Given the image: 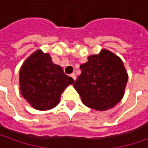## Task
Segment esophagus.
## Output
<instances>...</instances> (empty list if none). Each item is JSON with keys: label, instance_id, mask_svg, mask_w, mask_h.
<instances>
[{"label": "esophagus", "instance_id": "1", "mask_svg": "<svg viewBox=\"0 0 148 148\" xmlns=\"http://www.w3.org/2000/svg\"><path fill=\"white\" fill-rule=\"evenodd\" d=\"M70 77H71V78L74 80V81H75V80H76V78H77V77H76V74H75V73H71V75H70Z\"/></svg>", "mask_w": 148, "mask_h": 148}]
</instances>
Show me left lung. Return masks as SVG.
<instances>
[{
  "label": "left lung",
  "instance_id": "1",
  "mask_svg": "<svg viewBox=\"0 0 148 148\" xmlns=\"http://www.w3.org/2000/svg\"><path fill=\"white\" fill-rule=\"evenodd\" d=\"M73 86L83 104L96 110H107L123 96L128 74L122 60L108 50L88 57Z\"/></svg>",
  "mask_w": 148,
  "mask_h": 148
}]
</instances>
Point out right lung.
Instances as JSON below:
<instances>
[{"label": "right lung", "instance_id": "obj_1", "mask_svg": "<svg viewBox=\"0 0 148 148\" xmlns=\"http://www.w3.org/2000/svg\"><path fill=\"white\" fill-rule=\"evenodd\" d=\"M74 80L54 64L49 54L36 51L26 60L20 71V91L30 105L48 110L59 103L61 94Z\"/></svg>", "mask_w": 148, "mask_h": 148}]
</instances>
